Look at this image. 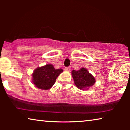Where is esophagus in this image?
<instances>
[{
    "instance_id": "34e87169",
    "label": "esophagus",
    "mask_w": 130,
    "mask_h": 130,
    "mask_svg": "<svg viewBox=\"0 0 130 130\" xmlns=\"http://www.w3.org/2000/svg\"><path fill=\"white\" fill-rule=\"evenodd\" d=\"M64 70L67 71V72H70V71L71 70V67L70 66L66 67L64 68Z\"/></svg>"
}]
</instances>
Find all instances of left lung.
Masks as SVG:
<instances>
[{
	"mask_svg": "<svg viewBox=\"0 0 130 130\" xmlns=\"http://www.w3.org/2000/svg\"><path fill=\"white\" fill-rule=\"evenodd\" d=\"M72 73L74 83L79 89H87L95 83L93 76L85 68H82L79 70H73Z\"/></svg>",
	"mask_w": 130,
	"mask_h": 130,
	"instance_id": "1",
	"label": "left lung"
}]
</instances>
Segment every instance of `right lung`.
Listing matches in <instances>:
<instances>
[{"label":"right lung","instance_id":"1","mask_svg":"<svg viewBox=\"0 0 130 130\" xmlns=\"http://www.w3.org/2000/svg\"><path fill=\"white\" fill-rule=\"evenodd\" d=\"M61 72H63L61 69H55L52 64H46L34 70L32 74V82L39 89H49L54 84L57 77Z\"/></svg>","mask_w":130,"mask_h":130}]
</instances>
